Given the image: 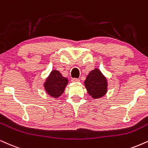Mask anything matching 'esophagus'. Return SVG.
I'll list each match as a JSON object with an SVG mask.
<instances>
[{
  "instance_id": "1",
  "label": "esophagus",
  "mask_w": 148,
  "mask_h": 148,
  "mask_svg": "<svg viewBox=\"0 0 148 148\" xmlns=\"http://www.w3.org/2000/svg\"><path fill=\"white\" fill-rule=\"evenodd\" d=\"M79 81H80V79H75V78H74V79H72V82H73V83H78V82Z\"/></svg>"
}]
</instances>
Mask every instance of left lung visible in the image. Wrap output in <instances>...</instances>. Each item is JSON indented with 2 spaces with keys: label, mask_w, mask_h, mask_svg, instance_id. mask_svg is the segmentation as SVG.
Wrapping results in <instances>:
<instances>
[{
  "label": "left lung",
  "mask_w": 148,
  "mask_h": 148,
  "mask_svg": "<svg viewBox=\"0 0 148 148\" xmlns=\"http://www.w3.org/2000/svg\"><path fill=\"white\" fill-rule=\"evenodd\" d=\"M88 93L94 99L103 97L108 92V81L99 69L91 71L84 82Z\"/></svg>",
  "instance_id": "obj_1"
}]
</instances>
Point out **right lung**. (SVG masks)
Listing matches in <instances>:
<instances>
[{"instance_id":"right-lung-1","label":"right lung","mask_w":148,"mask_h":148,"mask_svg":"<svg viewBox=\"0 0 148 148\" xmlns=\"http://www.w3.org/2000/svg\"><path fill=\"white\" fill-rule=\"evenodd\" d=\"M67 83L68 79L62 76L58 70L54 69L44 83V88L50 97L57 99L63 93Z\"/></svg>"}]
</instances>
